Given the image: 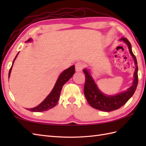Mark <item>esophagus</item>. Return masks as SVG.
I'll use <instances>...</instances> for the list:
<instances>
[{
	"label": "esophagus",
	"instance_id": "esophagus-1",
	"mask_svg": "<svg viewBox=\"0 0 146 146\" xmlns=\"http://www.w3.org/2000/svg\"><path fill=\"white\" fill-rule=\"evenodd\" d=\"M85 67V64L82 63V62H78L75 64V69L76 71H82Z\"/></svg>",
	"mask_w": 146,
	"mask_h": 146
}]
</instances>
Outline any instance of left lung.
<instances>
[{"mask_svg":"<svg viewBox=\"0 0 146 146\" xmlns=\"http://www.w3.org/2000/svg\"><path fill=\"white\" fill-rule=\"evenodd\" d=\"M121 41L125 42L129 48L130 53L134 59L135 65V72L134 74V81L132 85L127 90L123 92L113 96L104 95L100 92L92 77L90 73L86 70H83L85 74V82L84 86V94L88 103L96 109L105 111H111L119 109L126 104L132 96L134 95L138 84V67L137 62L135 55L132 51V46L127 39L122 38Z\"/></svg>","mask_w":146,"mask_h":146,"instance_id":"8db88e82","label":"left lung"}]
</instances>
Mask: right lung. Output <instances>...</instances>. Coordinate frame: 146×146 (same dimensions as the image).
Instances as JSON below:
<instances>
[{"mask_svg":"<svg viewBox=\"0 0 146 146\" xmlns=\"http://www.w3.org/2000/svg\"><path fill=\"white\" fill-rule=\"evenodd\" d=\"M31 41L32 39L30 38L27 40L26 42H30ZM18 54L19 52L16 55V56L15 57L13 62H12V66L10 68V70H9V78L11 75V72L12 70V66H13L14 62L15 59H16ZM75 72V66H74V65L70 66V68H68L66 70L63 71V72L60 74V76H59V78L57 80L56 83L53 89L52 90V91L51 92L50 94L48 95V97L44 99V101L42 102L41 103L38 105V106H37L35 108H27V110L31 111H35V112H40V111H46L49 109H51V108H52V107H54L55 105L57 104L59 98H60L62 87H63V86L65 84V83H66L68 80H69L71 77L73 76Z\"/></svg>","mask_w":146,"mask_h":146,"instance_id":"1","label":"right lung"}]
</instances>
